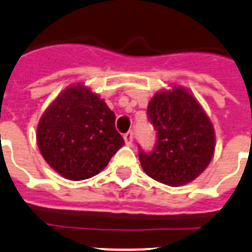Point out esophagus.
I'll return each mask as SVG.
<instances>
[{
    "mask_svg": "<svg viewBox=\"0 0 252 252\" xmlns=\"http://www.w3.org/2000/svg\"><path fill=\"white\" fill-rule=\"evenodd\" d=\"M124 141H126V144L128 145V146H130V145L133 144V132L132 130H129V132H126V134H124Z\"/></svg>",
    "mask_w": 252,
    "mask_h": 252,
    "instance_id": "1",
    "label": "esophagus"
}]
</instances>
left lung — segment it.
<instances>
[{"label":"left lung","mask_w":252,"mask_h":252,"mask_svg":"<svg viewBox=\"0 0 252 252\" xmlns=\"http://www.w3.org/2000/svg\"><path fill=\"white\" fill-rule=\"evenodd\" d=\"M157 130L154 150L138 158L147 176L169 186L193 181L207 168L215 151V130L202 106L181 87L159 92L147 106Z\"/></svg>","instance_id":"8db88e82"}]
</instances>
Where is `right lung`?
<instances>
[{"label":"right lung","instance_id":"1","mask_svg":"<svg viewBox=\"0 0 252 252\" xmlns=\"http://www.w3.org/2000/svg\"><path fill=\"white\" fill-rule=\"evenodd\" d=\"M36 137L46 163L73 181L101 172L124 145L115 128V114L83 84L55 98L41 116Z\"/></svg>","mask_w":252,"mask_h":252}]
</instances>
